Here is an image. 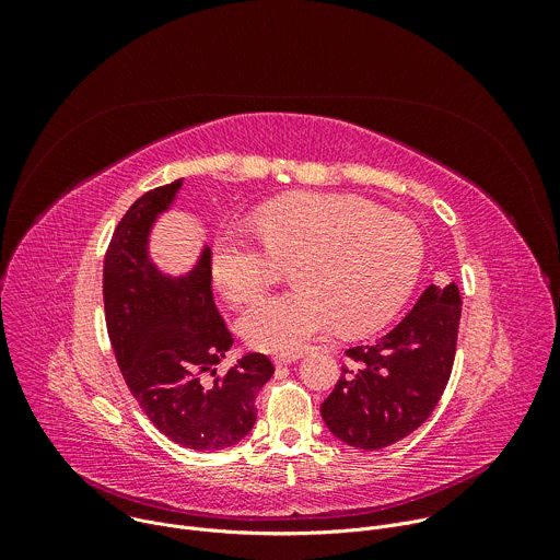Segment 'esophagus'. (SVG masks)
Here are the masks:
<instances>
[{
    "instance_id": "obj_1",
    "label": "esophagus",
    "mask_w": 560,
    "mask_h": 560,
    "mask_svg": "<svg viewBox=\"0 0 560 560\" xmlns=\"http://www.w3.org/2000/svg\"><path fill=\"white\" fill-rule=\"evenodd\" d=\"M296 359H299V354H279V357H275V365H277V368L290 365V363H294Z\"/></svg>"
}]
</instances>
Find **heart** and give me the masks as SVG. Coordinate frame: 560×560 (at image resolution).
Listing matches in <instances>:
<instances>
[{
    "instance_id": "1",
    "label": "heart",
    "mask_w": 560,
    "mask_h": 560,
    "mask_svg": "<svg viewBox=\"0 0 560 560\" xmlns=\"http://www.w3.org/2000/svg\"><path fill=\"white\" fill-rule=\"evenodd\" d=\"M255 228L275 259H290L296 285L250 305L238 328L264 352L294 354L332 324L361 335L404 303L423 261L419 228L363 199L294 192L261 206ZM214 288L232 303L270 283V257L236 230L217 234L210 257Z\"/></svg>"
}]
</instances>
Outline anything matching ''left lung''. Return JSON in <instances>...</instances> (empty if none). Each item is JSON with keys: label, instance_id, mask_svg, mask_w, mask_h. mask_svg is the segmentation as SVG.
<instances>
[{"label": "left lung", "instance_id": "1", "mask_svg": "<svg viewBox=\"0 0 560 560\" xmlns=\"http://www.w3.org/2000/svg\"><path fill=\"white\" fill-rule=\"evenodd\" d=\"M460 305L456 283H432L394 330L346 350L348 363L322 404L339 441L381 450L425 423L450 381Z\"/></svg>", "mask_w": 560, "mask_h": 560}]
</instances>
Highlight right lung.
I'll return each mask as SVG.
<instances>
[{
  "mask_svg": "<svg viewBox=\"0 0 560 560\" xmlns=\"http://www.w3.org/2000/svg\"><path fill=\"white\" fill-rule=\"evenodd\" d=\"M184 179L141 195L121 217L104 259V307L110 346L126 385L152 425L171 441L217 452L236 445L257 421V394L275 374L250 352L206 381L232 346L212 299L210 248L173 277L150 259V232Z\"/></svg>",
  "mask_w": 560,
  "mask_h": 560,
  "instance_id": "obj_1",
  "label": "right lung"
}]
</instances>
